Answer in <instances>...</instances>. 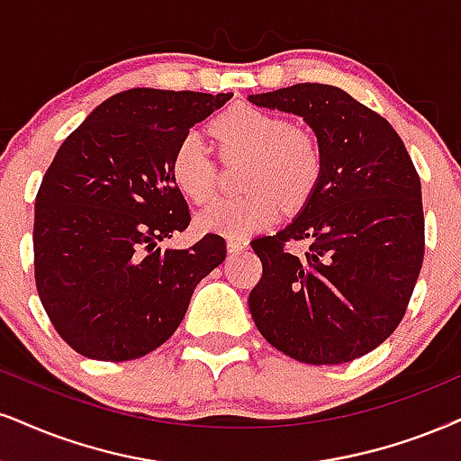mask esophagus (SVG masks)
<instances>
[{
  "label": "esophagus",
  "instance_id": "esophagus-1",
  "mask_svg": "<svg viewBox=\"0 0 461 461\" xmlns=\"http://www.w3.org/2000/svg\"><path fill=\"white\" fill-rule=\"evenodd\" d=\"M226 248H229L230 254H240L248 248V241L246 240H235V237H230V240L226 241Z\"/></svg>",
  "mask_w": 461,
  "mask_h": 461
}]
</instances>
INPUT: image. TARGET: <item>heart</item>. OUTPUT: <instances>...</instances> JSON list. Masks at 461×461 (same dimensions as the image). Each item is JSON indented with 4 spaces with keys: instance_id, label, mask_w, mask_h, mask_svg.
Instances as JSON below:
<instances>
[{
    "instance_id": "obj_1",
    "label": "heart",
    "mask_w": 461,
    "mask_h": 461,
    "mask_svg": "<svg viewBox=\"0 0 461 461\" xmlns=\"http://www.w3.org/2000/svg\"><path fill=\"white\" fill-rule=\"evenodd\" d=\"M224 160L249 158L241 187L246 194L209 203L196 215V226L207 232L241 237L269 229L286 209L303 207L321 184L325 153L308 130L286 117L254 106H235L213 122ZM170 177L194 203H207L218 184V160L201 132L190 130L170 156Z\"/></svg>"
}]
</instances>
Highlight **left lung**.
Listing matches in <instances>:
<instances>
[{"mask_svg":"<svg viewBox=\"0 0 461 461\" xmlns=\"http://www.w3.org/2000/svg\"><path fill=\"white\" fill-rule=\"evenodd\" d=\"M303 117L325 170L299 218L252 241L263 276L248 305L263 338L310 366L367 355L406 314L423 265L421 179L393 126L322 83L248 98ZM308 240L297 258L285 246Z\"/></svg>","mask_w":461,"mask_h":461,"instance_id":"obj_1","label":"left lung"}]
</instances>
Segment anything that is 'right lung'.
Here are the masks:
<instances>
[{"instance_id": "add662e5", "label": "right lung", "mask_w": 461, "mask_h": 461, "mask_svg": "<svg viewBox=\"0 0 461 461\" xmlns=\"http://www.w3.org/2000/svg\"><path fill=\"white\" fill-rule=\"evenodd\" d=\"M230 95L128 89L57 149L36 196L33 274L55 331L78 355L132 361L156 350L226 258L212 232L185 249L158 243L190 226L170 156Z\"/></svg>"}]
</instances>
